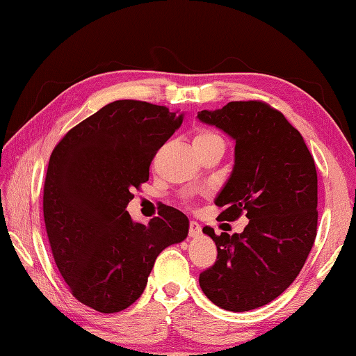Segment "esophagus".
<instances>
[{"mask_svg": "<svg viewBox=\"0 0 356 356\" xmlns=\"http://www.w3.org/2000/svg\"><path fill=\"white\" fill-rule=\"evenodd\" d=\"M201 232H202V229H201V226H200V222H196V221H190V231H188L190 237H191V238L200 237V236H201Z\"/></svg>", "mask_w": 356, "mask_h": 356, "instance_id": "esophagus-1", "label": "esophagus"}]
</instances>
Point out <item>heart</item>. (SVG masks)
Listing matches in <instances>:
<instances>
[{"label": "heart", "instance_id": "obj_1", "mask_svg": "<svg viewBox=\"0 0 356 356\" xmlns=\"http://www.w3.org/2000/svg\"><path fill=\"white\" fill-rule=\"evenodd\" d=\"M216 140H221L218 135L212 134V131H200L195 136V140H193V144H202V143H209V141H216Z\"/></svg>", "mask_w": 356, "mask_h": 356}]
</instances>
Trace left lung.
<instances>
[{
  "label": "left lung",
  "instance_id": "8db88e82",
  "mask_svg": "<svg viewBox=\"0 0 356 356\" xmlns=\"http://www.w3.org/2000/svg\"><path fill=\"white\" fill-rule=\"evenodd\" d=\"M197 119L232 138L234 168L215 204L218 220L243 212V232L204 234L218 250L216 262L200 275L206 297L220 308H261L286 291L308 259L317 234V171L303 136L282 113L262 102H229L202 110Z\"/></svg>",
  "mask_w": 356,
  "mask_h": 356
}]
</instances>
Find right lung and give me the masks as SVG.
Instances as JSON below:
<instances>
[{
    "mask_svg": "<svg viewBox=\"0 0 356 356\" xmlns=\"http://www.w3.org/2000/svg\"><path fill=\"white\" fill-rule=\"evenodd\" d=\"M184 120L138 100H116L67 131L53 149L44 186L47 236L74 297L104 314L141 297L156 256L184 242L190 221L161 206L147 225L127 212L154 155Z\"/></svg>",
    "mask_w": 356,
    "mask_h": 356,
    "instance_id": "add662e5",
    "label": "right lung"
}]
</instances>
